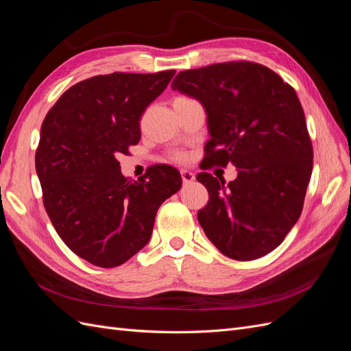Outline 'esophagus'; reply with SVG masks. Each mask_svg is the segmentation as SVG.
<instances>
[{
    "label": "esophagus",
    "instance_id": "obj_1",
    "mask_svg": "<svg viewBox=\"0 0 351 351\" xmlns=\"http://www.w3.org/2000/svg\"><path fill=\"white\" fill-rule=\"evenodd\" d=\"M182 178L184 184H189L195 180V174L192 171H189V169H182Z\"/></svg>",
    "mask_w": 351,
    "mask_h": 351
}]
</instances>
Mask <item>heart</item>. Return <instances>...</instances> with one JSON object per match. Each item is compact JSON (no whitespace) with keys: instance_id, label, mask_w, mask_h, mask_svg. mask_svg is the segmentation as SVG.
<instances>
[{"instance_id":"heart-1","label":"heart","mask_w":351,"mask_h":351,"mask_svg":"<svg viewBox=\"0 0 351 351\" xmlns=\"http://www.w3.org/2000/svg\"><path fill=\"white\" fill-rule=\"evenodd\" d=\"M169 159H173V161H176V162H183L186 159V155L180 151H173L171 154H169Z\"/></svg>"}]
</instances>
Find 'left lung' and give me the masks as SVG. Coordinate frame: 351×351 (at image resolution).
<instances>
[{
    "mask_svg": "<svg viewBox=\"0 0 351 351\" xmlns=\"http://www.w3.org/2000/svg\"><path fill=\"white\" fill-rule=\"evenodd\" d=\"M206 111L210 139L202 169L231 162L234 182L199 173L209 200L197 212L226 256L253 261L278 247L299 219L313 149L295 90L258 62L228 61L180 71L171 83Z\"/></svg>",
    "mask_w": 351,
    "mask_h": 351,
    "instance_id": "left-lung-1",
    "label": "left lung"
}]
</instances>
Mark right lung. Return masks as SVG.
<instances>
[{"label":"right lung","instance_id":"1","mask_svg":"<svg viewBox=\"0 0 351 351\" xmlns=\"http://www.w3.org/2000/svg\"><path fill=\"white\" fill-rule=\"evenodd\" d=\"M174 73L82 80L42 123L35 167L47 214L67 247L97 267H119L143 249L158 208L182 187L174 167L154 165L129 180L117 159L139 143L141 117Z\"/></svg>","mask_w":351,"mask_h":351}]
</instances>
